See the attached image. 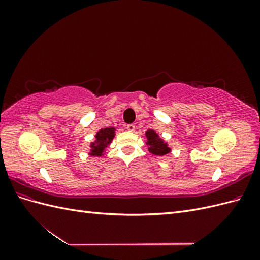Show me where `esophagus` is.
<instances>
[{"instance_id": "esophagus-1", "label": "esophagus", "mask_w": 260, "mask_h": 260, "mask_svg": "<svg viewBox=\"0 0 260 260\" xmlns=\"http://www.w3.org/2000/svg\"><path fill=\"white\" fill-rule=\"evenodd\" d=\"M127 130H128V131H130V132H133V131L136 130V125H135V124H132V123L127 124Z\"/></svg>"}]
</instances>
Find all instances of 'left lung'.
<instances>
[{
	"label": "left lung",
	"mask_w": 260,
	"mask_h": 260,
	"mask_svg": "<svg viewBox=\"0 0 260 260\" xmlns=\"http://www.w3.org/2000/svg\"><path fill=\"white\" fill-rule=\"evenodd\" d=\"M145 135L147 138L146 144L149 146L148 151L152 154L157 156H162L170 152V148L168 147L167 143H165L164 140L160 139L159 136L157 135L154 130H147Z\"/></svg>",
	"instance_id": "8db88e82"
}]
</instances>
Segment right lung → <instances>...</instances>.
<instances>
[{"label": "right lung", "mask_w": 260, "mask_h": 260, "mask_svg": "<svg viewBox=\"0 0 260 260\" xmlns=\"http://www.w3.org/2000/svg\"><path fill=\"white\" fill-rule=\"evenodd\" d=\"M115 137V128H104L96 133V140L91 144V155L102 156L107 145L112 142Z\"/></svg>", "instance_id": "1"}]
</instances>
